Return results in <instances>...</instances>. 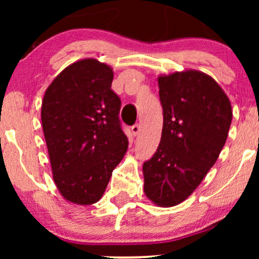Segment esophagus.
Wrapping results in <instances>:
<instances>
[{"label":"esophagus","mask_w":259,"mask_h":259,"mask_svg":"<svg viewBox=\"0 0 259 259\" xmlns=\"http://www.w3.org/2000/svg\"><path fill=\"white\" fill-rule=\"evenodd\" d=\"M131 131H132V134L134 137L138 136V134H139V132H140V125H139V123H136V125H133L132 128H131Z\"/></svg>","instance_id":"1"}]
</instances>
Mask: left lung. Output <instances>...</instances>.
<instances>
[{
	"label": "left lung",
	"instance_id": "obj_1",
	"mask_svg": "<svg viewBox=\"0 0 259 259\" xmlns=\"http://www.w3.org/2000/svg\"><path fill=\"white\" fill-rule=\"evenodd\" d=\"M160 144L145 161L144 192L161 207L190 197L219 157L232 121L228 95L210 75L189 69L158 77Z\"/></svg>",
	"mask_w": 259,
	"mask_h": 259
}]
</instances>
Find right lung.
I'll list each match as a JSON object with an SVG mask.
<instances>
[{
	"label": "right lung",
	"instance_id": "add662e5",
	"mask_svg": "<svg viewBox=\"0 0 259 259\" xmlns=\"http://www.w3.org/2000/svg\"><path fill=\"white\" fill-rule=\"evenodd\" d=\"M113 69L95 59L66 67L46 91L42 128L53 179L66 200L92 205L101 199L128 140L120 125V98Z\"/></svg>",
	"mask_w": 259,
	"mask_h": 259
}]
</instances>
